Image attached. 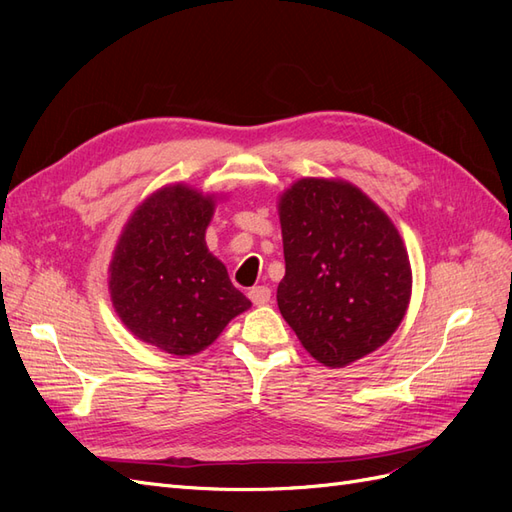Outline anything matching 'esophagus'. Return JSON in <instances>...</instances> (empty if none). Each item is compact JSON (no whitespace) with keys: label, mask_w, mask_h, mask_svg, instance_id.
I'll use <instances>...</instances> for the list:
<instances>
[{"label":"esophagus","mask_w":512,"mask_h":512,"mask_svg":"<svg viewBox=\"0 0 512 512\" xmlns=\"http://www.w3.org/2000/svg\"><path fill=\"white\" fill-rule=\"evenodd\" d=\"M247 297L252 299L254 305H267L271 301V290L267 286H254L247 292Z\"/></svg>","instance_id":"34e87169"}]
</instances>
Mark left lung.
Returning <instances> with one entry per match:
<instances>
[{
	"label": "left lung",
	"instance_id": "left-lung-1",
	"mask_svg": "<svg viewBox=\"0 0 512 512\" xmlns=\"http://www.w3.org/2000/svg\"><path fill=\"white\" fill-rule=\"evenodd\" d=\"M286 275L277 305L303 348L346 367L380 348L406 316L408 252L374 200L342 179L307 177L280 196Z\"/></svg>",
	"mask_w": 512,
	"mask_h": 512
}]
</instances>
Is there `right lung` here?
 Segmentation results:
<instances>
[{"label": "right lung", "instance_id": "1", "mask_svg": "<svg viewBox=\"0 0 512 512\" xmlns=\"http://www.w3.org/2000/svg\"><path fill=\"white\" fill-rule=\"evenodd\" d=\"M215 196L173 183L147 196L123 226L108 267L117 316L141 342L192 356L250 309L205 241Z\"/></svg>", "mask_w": 512, "mask_h": 512}]
</instances>
